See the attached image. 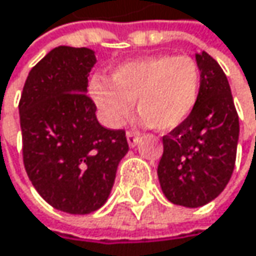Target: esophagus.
<instances>
[{
	"label": "esophagus",
	"mask_w": 256,
	"mask_h": 256,
	"mask_svg": "<svg viewBox=\"0 0 256 256\" xmlns=\"http://www.w3.org/2000/svg\"><path fill=\"white\" fill-rule=\"evenodd\" d=\"M126 136H128V142L130 146H134L139 142V134L136 132H128Z\"/></svg>",
	"instance_id": "34e87169"
}]
</instances>
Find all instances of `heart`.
<instances>
[{
    "mask_svg": "<svg viewBox=\"0 0 256 256\" xmlns=\"http://www.w3.org/2000/svg\"><path fill=\"white\" fill-rule=\"evenodd\" d=\"M200 82V66L191 56L156 54L122 64L111 81L93 77L88 88L106 126H123L136 102L145 124L170 130L192 112Z\"/></svg>",
    "mask_w": 256,
    "mask_h": 256,
    "instance_id": "1",
    "label": "heart"
}]
</instances>
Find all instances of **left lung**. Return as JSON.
<instances>
[{
	"label": "left lung",
	"instance_id": "8db88e82",
	"mask_svg": "<svg viewBox=\"0 0 256 256\" xmlns=\"http://www.w3.org/2000/svg\"><path fill=\"white\" fill-rule=\"evenodd\" d=\"M196 60L202 71L198 100L188 118L163 136L157 169L168 200L185 208L203 206L222 192L238 140V116L222 68L206 52Z\"/></svg>",
	"mask_w": 256,
	"mask_h": 256
}]
</instances>
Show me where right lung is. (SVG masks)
I'll return each mask as SVG.
<instances>
[{
	"label": "right lung",
	"instance_id": "right-lung-1",
	"mask_svg": "<svg viewBox=\"0 0 256 256\" xmlns=\"http://www.w3.org/2000/svg\"><path fill=\"white\" fill-rule=\"evenodd\" d=\"M93 50L59 46L29 72L19 102L22 152L28 176L54 209L86 215L106 202L126 132L100 126L87 96Z\"/></svg>",
	"mask_w": 256,
	"mask_h": 256
}]
</instances>
